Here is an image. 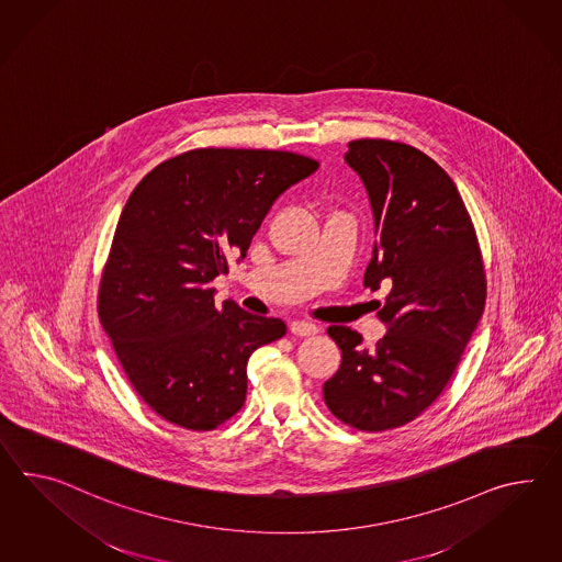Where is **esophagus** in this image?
Instances as JSON below:
<instances>
[{
  "instance_id": "obj_1",
  "label": "esophagus",
  "mask_w": 562,
  "mask_h": 562,
  "mask_svg": "<svg viewBox=\"0 0 562 562\" xmlns=\"http://www.w3.org/2000/svg\"><path fill=\"white\" fill-rule=\"evenodd\" d=\"M290 330L296 337H313V335L318 333V327L313 325V323H306V321H292L290 323Z\"/></svg>"
}]
</instances>
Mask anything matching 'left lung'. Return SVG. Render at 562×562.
I'll list each match as a JSON object with an SVG mask.
<instances>
[{"instance_id": "1", "label": "left lung", "mask_w": 562, "mask_h": 562, "mask_svg": "<svg viewBox=\"0 0 562 562\" xmlns=\"http://www.w3.org/2000/svg\"><path fill=\"white\" fill-rule=\"evenodd\" d=\"M347 146L380 237L363 284L392 290L378 313L387 333L373 349L357 330L327 329L342 359L323 396L345 425L380 432L420 416L447 387L483 315L487 282L465 203L432 158L392 139Z\"/></svg>"}]
</instances>
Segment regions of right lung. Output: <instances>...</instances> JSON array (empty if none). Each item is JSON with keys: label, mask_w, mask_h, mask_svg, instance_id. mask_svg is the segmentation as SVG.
Returning a JSON list of instances; mask_svg holds the SVG:
<instances>
[{"label": "right lung", "mask_w": 562, "mask_h": 562, "mask_svg": "<svg viewBox=\"0 0 562 562\" xmlns=\"http://www.w3.org/2000/svg\"><path fill=\"white\" fill-rule=\"evenodd\" d=\"M318 162L294 151L199 148L156 166L130 194L97 311L139 397L189 430L244 406L247 359L286 335L280 318L215 304L211 282L244 260L276 199Z\"/></svg>", "instance_id": "add662e5"}]
</instances>
